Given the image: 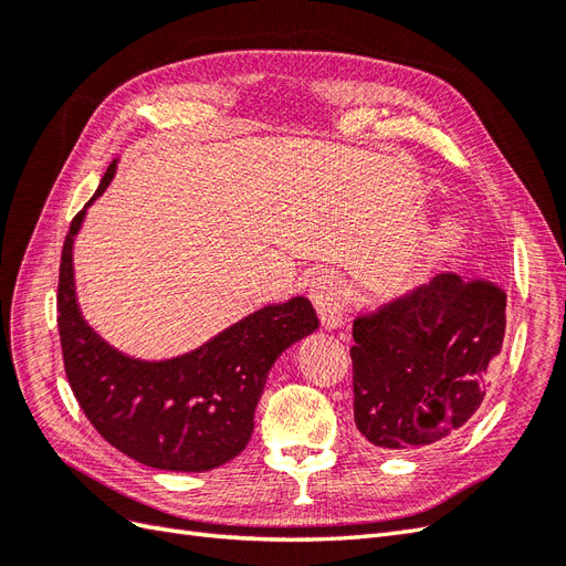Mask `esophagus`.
Segmentation results:
<instances>
[{
  "instance_id": "1",
  "label": "esophagus",
  "mask_w": 566,
  "mask_h": 566,
  "mask_svg": "<svg viewBox=\"0 0 566 566\" xmlns=\"http://www.w3.org/2000/svg\"><path fill=\"white\" fill-rule=\"evenodd\" d=\"M310 297L316 306L318 318L325 328H339L345 318V300H342V287L335 273L321 271L310 283Z\"/></svg>"
}]
</instances>
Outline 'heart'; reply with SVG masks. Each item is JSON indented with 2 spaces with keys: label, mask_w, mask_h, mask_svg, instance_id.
Returning a JSON list of instances; mask_svg holds the SVG:
<instances>
[{
  "label": "heart",
  "mask_w": 566,
  "mask_h": 566,
  "mask_svg": "<svg viewBox=\"0 0 566 566\" xmlns=\"http://www.w3.org/2000/svg\"><path fill=\"white\" fill-rule=\"evenodd\" d=\"M462 233H465V229H462V224H460L455 217L441 219L439 224H437V229L432 231V235L427 238V245H424L427 254L443 256V254L453 252L460 245V241H462Z\"/></svg>",
  "instance_id": "b5f03b06"
}]
</instances>
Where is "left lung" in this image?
I'll use <instances>...</instances> for the list:
<instances>
[{
    "label": "left lung",
    "mask_w": 566,
    "mask_h": 566,
    "mask_svg": "<svg viewBox=\"0 0 566 566\" xmlns=\"http://www.w3.org/2000/svg\"><path fill=\"white\" fill-rule=\"evenodd\" d=\"M505 293L439 273L354 318V422L380 449L430 447L484 401L505 337Z\"/></svg>",
    "instance_id": "1"
}]
</instances>
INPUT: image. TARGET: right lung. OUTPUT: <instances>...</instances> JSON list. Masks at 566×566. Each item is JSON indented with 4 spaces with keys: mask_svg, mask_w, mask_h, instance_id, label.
I'll return each mask as SVG.
<instances>
[{
    "mask_svg": "<svg viewBox=\"0 0 566 566\" xmlns=\"http://www.w3.org/2000/svg\"><path fill=\"white\" fill-rule=\"evenodd\" d=\"M115 167L117 160L75 214L63 243L56 304L67 382L94 430L117 451L156 470L208 472L248 447L271 366L290 345L314 333L318 318L310 300L293 297L264 306L167 361H142L113 349L80 314L73 243Z\"/></svg>",
    "mask_w": 566,
    "mask_h": 566,
    "instance_id": "right-lung-1",
    "label": "right lung"
}]
</instances>
